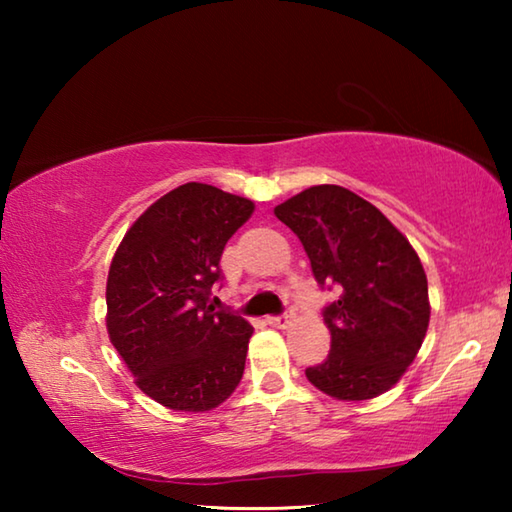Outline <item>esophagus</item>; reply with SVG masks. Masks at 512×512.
Instances as JSON below:
<instances>
[{"instance_id": "34e87169", "label": "esophagus", "mask_w": 512, "mask_h": 512, "mask_svg": "<svg viewBox=\"0 0 512 512\" xmlns=\"http://www.w3.org/2000/svg\"><path fill=\"white\" fill-rule=\"evenodd\" d=\"M291 314H282V316H268L266 318V323L268 325H273V327H284V325H289L291 323Z\"/></svg>"}]
</instances>
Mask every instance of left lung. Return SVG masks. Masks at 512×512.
Wrapping results in <instances>:
<instances>
[{"instance_id": "8db88e82", "label": "left lung", "mask_w": 512, "mask_h": 512, "mask_svg": "<svg viewBox=\"0 0 512 512\" xmlns=\"http://www.w3.org/2000/svg\"><path fill=\"white\" fill-rule=\"evenodd\" d=\"M296 232L323 289L332 334L327 359L305 370L336 400H372L411 366L429 327L427 275L400 230L375 205L339 185H316L275 207Z\"/></svg>"}]
</instances>
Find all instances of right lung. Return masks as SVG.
Instances as JSON below:
<instances>
[{"label":"right lung","mask_w":512,"mask_h":512,"mask_svg":"<svg viewBox=\"0 0 512 512\" xmlns=\"http://www.w3.org/2000/svg\"><path fill=\"white\" fill-rule=\"evenodd\" d=\"M255 205L187 183L137 219L112 257L108 334L135 384L173 411H210L244 375L248 320L210 305L221 255Z\"/></svg>","instance_id":"1"}]
</instances>
